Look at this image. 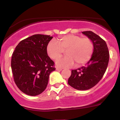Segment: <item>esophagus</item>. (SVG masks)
Wrapping results in <instances>:
<instances>
[{
	"instance_id": "1",
	"label": "esophagus",
	"mask_w": 120,
	"mask_h": 120,
	"mask_svg": "<svg viewBox=\"0 0 120 120\" xmlns=\"http://www.w3.org/2000/svg\"><path fill=\"white\" fill-rule=\"evenodd\" d=\"M56 70H57V71H61V70H63V68H61V67H56Z\"/></svg>"
}]
</instances>
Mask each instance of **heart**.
<instances>
[{"label":"heart","instance_id":"1","mask_svg":"<svg viewBox=\"0 0 120 120\" xmlns=\"http://www.w3.org/2000/svg\"><path fill=\"white\" fill-rule=\"evenodd\" d=\"M66 51L67 57H60ZM48 56L56 61L57 66L70 67L76 64L79 67L88 62L94 52V44L89 38H82L77 35H65L56 41H50L46 47Z\"/></svg>","mask_w":120,"mask_h":120}]
</instances>
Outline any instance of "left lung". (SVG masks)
I'll list each match as a JSON object with an SVG mask.
<instances>
[{
    "label": "left lung",
    "instance_id": "left-lung-1",
    "mask_svg": "<svg viewBox=\"0 0 120 120\" xmlns=\"http://www.w3.org/2000/svg\"><path fill=\"white\" fill-rule=\"evenodd\" d=\"M94 44V52L85 67L72 70L68 83L77 90H84L96 85L106 72L109 61V52L106 42L92 31H83Z\"/></svg>",
    "mask_w": 120,
    "mask_h": 120
}]
</instances>
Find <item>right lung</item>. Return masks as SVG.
<instances>
[{"instance_id":"add662e5","label":"right lung","mask_w":120,"mask_h":120,"mask_svg":"<svg viewBox=\"0 0 120 120\" xmlns=\"http://www.w3.org/2000/svg\"><path fill=\"white\" fill-rule=\"evenodd\" d=\"M53 37L36 34L21 41L13 53L11 67L15 84L21 91L37 96L46 88L49 75L55 70L46 47Z\"/></svg>"}]
</instances>
